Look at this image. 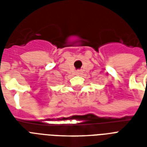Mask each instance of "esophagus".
<instances>
[{"label":"esophagus","mask_w":147,"mask_h":147,"mask_svg":"<svg viewBox=\"0 0 147 147\" xmlns=\"http://www.w3.org/2000/svg\"><path fill=\"white\" fill-rule=\"evenodd\" d=\"M81 74H82V71H76V75H77V76H79V75H81Z\"/></svg>","instance_id":"34e87169"}]
</instances>
